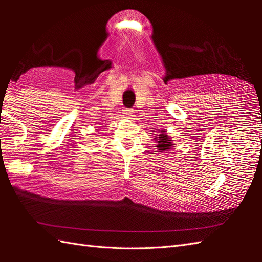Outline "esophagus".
I'll return each mask as SVG.
<instances>
[{"instance_id": "esophagus-1", "label": "esophagus", "mask_w": 262, "mask_h": 262, "mask_svg": "<svg viewBox=\"0 0 262 262\" xmlns=\"http://www.w3.org/2000/svg\"><path fill=\"white\" fill-rule=\"evenodd\" d=\"M122 111H124V113H122V114H124L126 117H133V116H134V110H133V109L124 108V110H122Z\"/></svg>"}]
</instances>
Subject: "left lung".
I'll list each match as a JSON object with an SVG mask.
<instances>
[{
  "mask_svg": "<svg viewBox=\"0 0 262 262\" xmlns=\"http://www.w3.org/2000/svg\"><path fill=\"white\" fill-rule=\"evenodd\" d=\"M155 142H158V149L159 152H163V153H166V151H170V149L172 148V146H173V144H172L171 140H170V136H168L165 134V130L161 132V134L154 138Z\"/></svg>",
  "mask_w": 262,
  "mask_h": 262,
  "instance_id": "8db88e82",
  "label": "left lung"
}]
</instances>
